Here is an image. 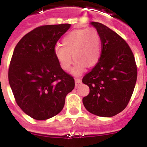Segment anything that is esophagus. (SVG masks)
<instances>
[{"label":"esophagus","instance_id":"34e87169","mask_svg":"<svg viewBox=\"0 0 147 147\" xmlns=\"http://www.w3.org/2000/svg\"><path fill=\"white\" fill-rule=\"evenodd\" d=\"M75 81H76V85L78 86L81 84V78H75Z\"/></svg>","mask_w":147,"mask_h":147}]
</instances>
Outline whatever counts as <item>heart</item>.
<instances>
[{
    "label": "heart",
    "instance_id": "heart-1",
    "mask_svg": "<svg viewBox=\"0 0 147 147\" xmlns=\"http://www.w3.org/2000/svg\"><path fill=\"white\" fill-rule=\"evenodd\" d=\"M76 60L71 73L80 76L86 66H95L101 56V39L94 28L74 30L62 39V46L55 48V55L60 66L65 71L71 67L72 59Z\"/></svg>",
    "mask_w": 147,
    "mask_h": 147
}]
</instances>
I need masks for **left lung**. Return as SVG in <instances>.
<instances>
[{
  "label": "left lung",
  "mask_w": 147,
  "mask_h": 147,
  "mask_svg": "<svg viewBox=\"0 0 147 147\" xmlns=\"http://www.w3.org/2000/svg\"><path fill=\"white\" fill-rule=\"evenodd\" d=\"M98 32L102 52L95 67L82 82L90 88L83 104L90 113L103 117L125 109L137 81V66L130 47L116 32L98 22H90Z\"/></svg>",
  "instance_id": "left-lung-1"
}]
</instances>
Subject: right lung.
Here are the masks:
<instances>
[{
	"label": "right lung",
	"instance_id": "1",
	"mask_svg": "<svg viewBox=\"0 0 147 147\" xmlns=\"http://www.w3.org/2000/svg\"><path fill=\"white\" fill-rule=\"evenodd\" d=\"M71 24L38 27L18 42L13 51L8 78L16 103L30 117L44 120L63 110L66 95L75 87L73 77L55 57L57 42Z\"/></svg>",
	"mask_w": 147,
	"mask_h": 147
}]
</instances>
